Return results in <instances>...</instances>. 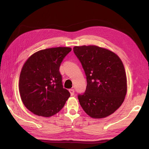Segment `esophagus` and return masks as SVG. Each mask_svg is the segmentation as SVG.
Segmentation results:
<instances>
[{
  "label": "esophagus",
  "mask_w": 149,
  "mask_h": 149,
  "mask_svg": "<svg viewBox=\"0 0 149 149\" xmlns=\"http://www.w3.org/2000/svg\"><path fill=\"white\" fill-rule=\"evenodd\" d=\"M69 91H70V93L71 96L74 95V89H70L69 90Z\"/></svg>",
  "instance_id": "1"
}]
</instances>
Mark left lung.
<instances>
[{
    "instance_id": "obj_1",
    "label": "left lung",
    "mask_w": 149,
    "mask_h": 149,
    "mask_svg": "<svg viewBox=\"0 0 149 149\" xmlns=\"http://www.w3.org/2000/svg\"><path fill=\"white\" fill-rule=\"evenodd\" d=\"M74 52L86 76V91L78 95L82 108L93 118L111 115L122 105L127 93L122 60L113 52L96 45L75 46Z\"/></svg>"
}]
</instances>
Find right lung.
Instances as JSON below:
<instances>
[{
	"label": "right lung",
	"mask_w": 149,
	"mask_h": 149,
	"mask_svg": "<svg viewBox=\"0 0 149 149\" xmlns=\"http://www.w3.org/2000/svg\"><path fill=\"white\" fill-rule=\"evenodd\" d=\"M70 47L39 50L25 62L19 79L22 102L34 115L50 117L58 113L70 93L63 88L59 66Z\"/></svg>",
	"instance_id": "obj_1"
}]
</instances>
